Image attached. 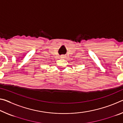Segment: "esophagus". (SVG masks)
<instances>
[{"label":"esophagus","mask_w":123,"mask_h":123,"mask_svg":"<svg viewBox=\"0 0 123 123\" xmlns=\"http://www.w3.org/2000/svg\"><path fill=\"white\" fill-rule=\"evenodd\" d=\"M64 57H65V56H64V55H62V56H61V58H64Z\"/></svg>","instance_id":"obj_1"}]
</instances>
